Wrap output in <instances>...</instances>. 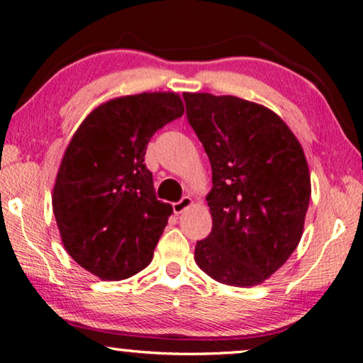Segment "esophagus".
<instances>
[{
	"mask_svg": "<svg viewBox=\"0 0 363 363\" xmlns=\"http://www.w3.org/2000/svg\"><path fill=\"white\" fill-rule=\"evenodd\" d=\"M193 204V199L189 198V196H183V198L178 201V203H174L172 204V207H174V212L175 213H182L185 209H188L189 206Z\"/></svg>",
	"mask_w": 363,
	"mask_h": 363,
	"instance_id": "34e87169",
	"label": "esophagus"
}]
</instances>
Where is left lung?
<instances>
[{
  "mask_svg": "<svg viewBox=\"0 0 363 363\" xmlns=\"http://www.w3.org/2000/svg\"><path fill=\"white\" fill-rule=\"evenodd\" d=\"M183 99L212 167V231L196 242L194 260L218 283L255 286L301 241L312 191L304 151L265 106L211 93Z\"/></svg>",
  "mask_w": 363,
  "mask_h": 363,
  "instance_id": "left-lung-1",
  "label": "left lung"
}]
</instances>
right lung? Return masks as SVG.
I'll return each mask as SVG.
<instances>
[{
	"label": "right lung",
	"instance_id": "obj_1",
	"mask_svg": "<svg viewBox=\"0 0 363 363\" xmlns=\"http://www.w3.org/2000/svg\"><path fill=\"white\" fill-rule=\"evenodd\" d=\"M177 93H141L98 106L77 128L52 189L62 245L101 280L146 269L172 216L145 165L151 136L183 116Z\"/></svg>",
	"mask_w": 363,
	"mask_h": 363
}]
</instances>
